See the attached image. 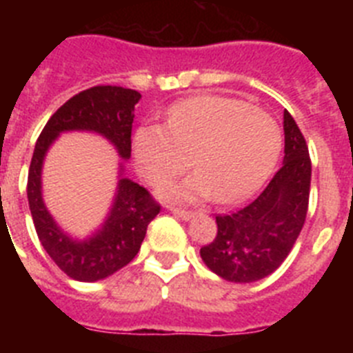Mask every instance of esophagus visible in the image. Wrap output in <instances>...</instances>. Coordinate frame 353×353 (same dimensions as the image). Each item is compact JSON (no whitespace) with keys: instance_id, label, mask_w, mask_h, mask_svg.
Returning <instances> with one entry per match:
<instances>
[{"instance_id":"34e87169","label":"esophagus","mask_w":353,"mask_h":353,"mask_svg":"<svg viewBox=\"0 0 353 353\" xmlns=\"http://www.w3.org/2000/svg\"><path fill=\"white\" fill-rule=\"evenodd\" d=\"M170 210L174 217H180V219L183 221H189L191 217H194V212L191 210H182V208H170Z\"/></svg>"}]
</instances>
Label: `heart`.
Returning a JSON list of instances; mask_svg holds the SVG:
<instances>
[{"instance_id":"1","label":"heart","mask_w":353,"mask_h":353,"mask_svg":"<svg viewBox=\"0 0 353 353\" xmlns=\"http://www.w3.org/2000/svg\"><path fill=\"white\" fill-rule=\"evenodd\" d=\"M277 121L239 99L198 95L174 104L168 125H143L132 139L136 170L152 185H161L194 162V174L170 183L161 196L194 203L214 196L236 203L256 192L281 154Z\"/></svg>"}]
</instances>
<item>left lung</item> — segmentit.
<instances>
[{
    "instance_id": "obj_1",
    "label": "left lung",
    "mask_w": 353,
    "mask_h": 353,
    "mask_svg": "<svg viewBox=\"0 0 353 353\" xmlns=\"http://www.w3.org/2000/svg\"><path fill=\"white\" fill-rule=\"evenodd\" d=\"M285 159L269 185L248 207L217 215V235L199 254L208 269L232 283H254L272 274L292 251L304 226L311 159L301 129L283 114Z\"/></svg>"
}]
</instances>
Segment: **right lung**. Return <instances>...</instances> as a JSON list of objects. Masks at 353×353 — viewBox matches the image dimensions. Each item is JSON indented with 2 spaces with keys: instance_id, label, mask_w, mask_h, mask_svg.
I'll return each mask as SVG.
<instances>
[{
  "instance_id": "right-lung-1",
  "label": "right lung",
  "mask_w": 353,
  "mask_h": 353,
  "mask_svg": "<svg viewBox=\"0 0 353 353\" xmlns=\"http://www.w3.org/2000/svg\"><path fill=\"white\" fill-rule=\"evenodd\" d=\"M141 99L136 90L121 86H93L65 102L43 127L28 173V203L43 249L68 277L83 283L105 279L123 269L138 254L146 228L161 207L145 187L125 176L118 166L113 203L104 223L92 235L77 239L63 232L46 207L42 196V168L52 143L65 132H93L108 139L121 161L130 159L134 105Z\"/></svg>"
}]
</instances>
